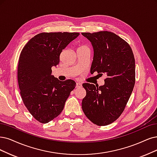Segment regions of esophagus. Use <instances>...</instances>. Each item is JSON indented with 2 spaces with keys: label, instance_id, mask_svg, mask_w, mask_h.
Listing matches in <instances>:
<instances>
[{
  "label": "esophagus",
  "instance_id": "34e87169",
  "mask_svg": "<svg viewBox=\"0 0 157 157\" xmlns=\"http://www.w3.org/2000/svg\"><path fill=\"white\" fill-rule=\"evenodd\" d=\"M82 86V84L81 83H76V87L77 88H81Z\"/></svg>",
  "mask_w": 157,
  "mask_h": 157
}]
</instances>
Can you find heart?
<instances>
[{
	"instance_id": "obj_1",
	"label": "heart",
	"mask_w": 157,
	"mask_h": 157,
	"mask_svg": "<svg viewBox=\"0 0 157 157\" xmlns=\"http://www.w3.org/2000/svg\"><path fill=\"white\" fill-rule=\"evenodd\" d=\"M81 48H88L86 47V46H81L80 47H79L78 49H81Z\"/></svg>"
}]
</instances>
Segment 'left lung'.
<instances>
[{
  "instance_id": "1",
  "label": "left lung",
  "mask_w": 157,
  "mask_h": 157,
  "mask_svg": "<svg viewBox=\"0 0 157 157\" xmlns=\"http://www.w3.org/2000/svg\"><path fill=\"white\" fill-rule=\"evenodd\" d=\"M82 34L90 40L94 49L90 73L107 75L102 86L83 84L86 94L82 100V109L93 124L107 125L123 113L134 88V55L130 45L113 32Z\"/></svg>"
}]
</instances>
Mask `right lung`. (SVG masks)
Instances as JSON below:
<instances>
[{
	"mask_svg": "<svg viewBox=\"0 0 157 157\" xmlns=\"http://www.w3.org/2000/svg\"><path fill=\"white\" fill-rule=\"evenodd\" d=\"M79 33L43 32L32 37L22 48L17 78L22 100L28 111L40 123L54 120L63 110L75 86L72 79L61 82L52 74L59 63L63 50Z\"/></svg>",
	"mask_w": 157,
	"mask_h": 157,
	"instance_id": "1",
	"label": "right lung"
}]
</instances>
